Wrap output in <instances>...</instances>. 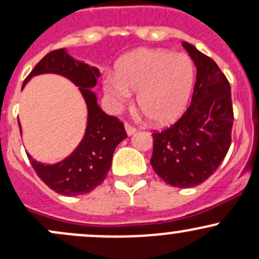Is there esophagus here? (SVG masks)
Returning <instances> with one entry per match:
<instances>
[{
    "label": "esophagus",
    "instance_id": "1",
    "mask_svg": "<svg viewBox=\"0 0 259 259\" xmlns=\"http://www.w3.org/2000/svg\"><path fill=\"white\" fill-rule=\"evenodd\" d=\"M125 130H126V134L130 136L136 132V127H134L133 125H130V124H125Z\"/></svg>",
    "mask_w": 259,
    "mask_h": 259
}]
</instances>
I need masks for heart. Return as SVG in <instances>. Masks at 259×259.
I'll return each instance as SVG.
<instances>
[{
    "label": "heart",
    "instance_id": "heart-1",
    "mask_svg": "<svg viewBox=\"0 0 259 259\" xmlns=\"http://www.w3.org/2000/svg\"><path fill=\"white\" fill-rule=\"evenodd\" d=\"M194 84V66L186 54L143 49L124 56L115 76H107L104 91L116 108L138 91V106L152 123L169 124L186 110Z\"/></svg>",
    "mask_w": 259,
    "mask_h": 259
}]
</instances>
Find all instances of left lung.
Listing matches in <instances>:
<instances>
[{
  "instance_id": "left-lung-1",
  "label": "left lung",
  "mask_w": 259,
  "mask_h": 259,
  "mask_svg": "<svg viewBox=\"0 0 259 259\" xmlns=\"http://www.w3.org/2000/svg\"><path fill=\"white\" fill-rule=\"evenodd\" d=\"M182 45L197 67L192 103L177 123L153 133L150 162L167 184L192 188L208 180L225 158L234 110L230 83L215 61L189 42Z\"/></svg>"
}]
</instances>
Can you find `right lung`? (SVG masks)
I'll return each instance as SVG.
<instances>
[{
	"label": "right lung",
	"mask_w": 259,
	"mask_h": 259,
	"mask_svg": "<svg viewBox=\"0 0 259 259\" xmlns=\"http://www.w3.org/2000/svg\"><path fill=\"white\" fill-rule=\"evenodd\" d=\"M42 73L64 76L78 87L87 106V126L78 146L58 163H41L29 153L28 158L39 178L54 192L66 197L86 194L106 178L115 147L127 136L124 125L118 118L108 115L101 109L97 96L91 90L96 87L101 76L97 67L75 60L66 49L50 51L24 79L22 90L33 76ZM19 132L22 133L21 124Z\"/></svg>",
	"instance_id": "obj_1"
}]
</instances>
